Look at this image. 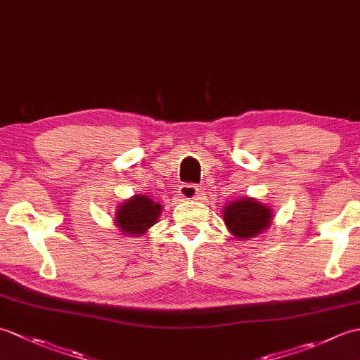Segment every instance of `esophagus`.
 Returning <instances> with one entry per match:
<instances>
[{
  "instance_id": "34e87169",
  "label": "esophagus",
  "mask_w": 360,
  "mask_h": 360,
  "mask_svg": "<svg viewBox=\"0 0 360 360\" xmlns=\"http://www.w3.org/2000/svg\"><path fill=\"white\" fill-rule=\"evenodd\" d=\"M198 192H200V190H198V187L195 184H182L179 187L181 198H182V200H187V201L195 200V198L198 196Z\"/></svg>"
}]
</instances>
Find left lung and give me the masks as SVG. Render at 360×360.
<instances>
[{
	"mask_svg": "<svg viewBox=\"0 0 360 360\" xmlns=\"http://www.w3.org/2000/svg\"><path fill=\"white\" fill-rule=\"evenodd\" d=\"M274 212L254 198H240L224 205L223 219L235 238L249 240L266 232L272 224Z\"/></svg>",
	"mask_w": 360,
	"mask_h": 360,
	"instance_id": "obj_1",
	"label": "left lung"
}]
</instances>
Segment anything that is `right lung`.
<instances>
[{"label": "right lung", "instance_id": "right-lung-1", "mask_svg": "<svg viewBox=\"0 0 360 360\" xmlns=\"http://www.w3.org/2000/svg\"><path fill=\"white\" fill-rule=\"evenodd\" d=\"M160 212L162 205L159 202H155L147 195H134L119 205L114 223L124 235L141 236L156 224Z\"/></svg>", "mask_w": 360, "mask_h": 360}]
</instances>
